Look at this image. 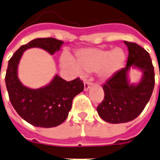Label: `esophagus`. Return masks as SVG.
<instances>
[{"label":"esophagus","mask_w":160,"mask_h":160,"mask_svg":"<svg viewBox=\"0 0 160 160\" xmlns=\"http://www.w3.org/2000/svg\"><path fill=\"white\" fill-rule=\"evenodd\" d=\"M91 85H92V82H90V81H85V82H84V90H88V89L90 88Z\"/></svg>","instance_id":"esophagus-1"}]
</instances>
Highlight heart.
Returning a JSON list of instances; mask_svg holds the SVG:
<instances>
[{"mask_svg":"<svg viewBox=\"0 0 160 160\" xmlns=\"http://www.w3.org/2000/svg\"><path fill=\"white\" fill-rule=\"evenodd\" d=\"M78 64L69 56H63L62 63L73 68L75 73L81 75L83 72H96L102 79H109L123 67L126 54L121 48L112 50L107 49H82L76 52Z\"/></svg>","mask_w":160,"mask_h":160,"instance_id":"b5f03b06","label":"heart"}]
</instances>
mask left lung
<instances>
[{
    "label": "left lung",
    "instance_id": "obj_1",
    "mask_svg": "<svg viewBox=\"0 0 160 160\" xmlns=\"http://www.w3.org/2000/svg\"><path fill=\"white\" fill-rule=\"evenodd\" d=\"M124 43L128 49L126 67L118 70L103 85L104 100L97 107L99 117L110 123L128 122L137 118L154 88V68L148 51L135 42L124 41ZM132 66L138 67L143 73L137 85L129 84L127 80V72Z\"/></svg>",
    "mask_w": 160,
    "mask_h": 160
}]
</instances>
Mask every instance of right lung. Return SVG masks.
I'll use <instances>...</instances> for the list:
<instances>
[{
    "label": "right lung",
    "instance_id": "1",
    "mask_svg": "<svg viewBox=\"0 0 160 160\" xmlns=\"http://www.w3.org/2000/svg\"><path fill=\"white\" fill-rule=\"evenodd\" d=\"M62 43L53 38H36L21 46L9 60L5 77L9 99L17 113L33 126L52 128L62 123L68 116L73 98L84 90L80 78L67 81L56 75L49 85L39 89H30L19 81L17 69L25 50L38 47L53 55Z\"/></svg>",
    "mask_w": 160,
    "mask_h": 160
}]
</instances>
